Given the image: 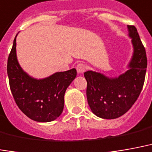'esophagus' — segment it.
<instances>
[{"label": "esophagus", "instance_id": "obj_1", "mask_svg": "<svg viewBox=\"0 0 152 152\" xmlns=\"http://www.w3.org/2000/svg\"><path fill=\"white\" fill-rule=\"evenodd\" d=\"M86 69H87V67L84 64H79L76 66V70H77V72L79 73V74L84 73L86 71Z\"/></svg>", "mask_w": 152, "mask_h": 152}]
</instances>
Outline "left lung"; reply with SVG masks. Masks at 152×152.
<instances>
[{"label": "left lung", "instance_id": "left-lung-1", "mask_svg": "<svg viewBox=\"0 0 152 152\" xmlns=\"http://www.w3.org/2000/svg\"><path fill=\"white\" fill-rule=\"evenodd\" d=\"M134 51L128 70L118 77L110 78L93 71L85 72L87 80V100L95 115L114 119L126 113L134 104L142 91L148 65L146 50L137 29L127 26Z\"/></svg>", "mask_w": 152, "mask_h": 152}]
</instances>
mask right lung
Listing matches in <instances>:
<instances>
[{"instance_id": "1", "label": "right lung", "mask_w": 152, "mask_h": 152, "mask_svg": "<svg viewBox=\"0 0 152 152\" xmlns=\"http://www.w3.org/2000/svg\"><path fill=\"white\" fill-rule=\"evenodd\" d=\"M16 37L7 63L10 87L14 101L19 109L34 121H54L63 112L65 92L76 78V70L72 68L56 72L44 79L31 77L22 70L18 64Z\"/></svg>"}]
</instances>
